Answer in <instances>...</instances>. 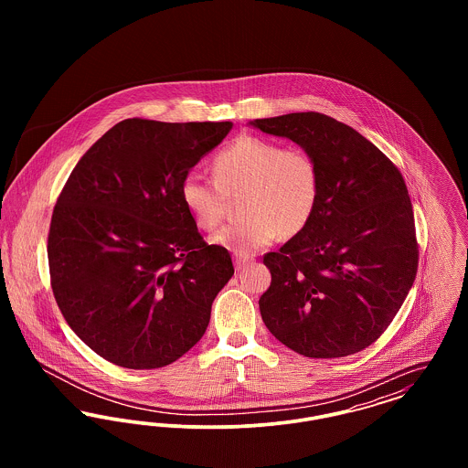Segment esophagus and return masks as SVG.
I'll use <instances>...</instances> for the list:
<instances>
[{
    "label": "esophagus",
    "instance_id": "34e87169",
    "mask_svg": "<svg viewBox=\"0 0 468 468\" xmlns=\"http://www.w3.org/2000/svg\"><path fill=\"white\" fill-rule=\"evenodd\" d=\"M252 261V258H249V256H235V268L237 270H240V268L245 267V265H249Z\"/></svg>",
    "mask_w": 468,
    "mask_h": 468
}]
</instances>
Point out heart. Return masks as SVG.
Returning <instances> with one entry per match:
<instances>
[{
	"label": "heart",
	"instance_id": "obj_1",
	"mask_svg": "<svg viewBox=\"0 0 468 468\" xmlns=\"http://www.w3.org/2000/svg\"><path fill=\"white\" fill-rule=\"evenodd\" d=\"M212 178L189 174L180 198L198 228L210 231L223 221L228 198L242 193L244 219L212 237L216 245L250 256L279 233L298 235L319 200V172L314 157L298 147L284 149L261 136H242L212 159Z\"/></svg>",
	"mask_w": 468,
	"mask_h": 468
}]
</instances>
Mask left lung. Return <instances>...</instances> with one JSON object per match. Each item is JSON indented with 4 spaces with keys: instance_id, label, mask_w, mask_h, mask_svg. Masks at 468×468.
<instances>
[{
    "instance_id": "obj_1",
    "label": "left lung",
    "mask_w": 468,
    "mask_h": 468,
    "mask_svg": "<svg viewBox=\"0 0 468 468\" xmlns=\"http://www.w3.org/2000/svg\"><path fill=\"white\" fill-rule=\"evenodd\" d=\"M290 138L319 172L309 224L263 258L271 282L260 311L270 334L307 357L363 351L389 326L414 284V212L399 168L351 126L319 112L250 121Z\"/></svg>"
}]
</instances>
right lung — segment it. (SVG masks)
<instances>
[{
  "label": "right lung",
  "mask_w": 468,
  "mask_h": 468,
  "mask_svg": "<svg viewBox=\"0 0 468 468\" xmlns=\"http://www.w3.org/2000/svg\"><path fill=\"white\" fill-rule=\"evenodd\" d=\"M233 122L124 119L80 157L48 229L54 298L68 326L113 365L151 370L200 340L233 275L180 186Z\"/></svg>",
  "instance_id": "1"
}]
</instances>
